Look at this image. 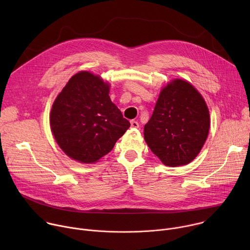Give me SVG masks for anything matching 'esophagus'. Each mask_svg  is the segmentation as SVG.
Returning <instances> with one entry per match:
<instances>
[{"label":"esophagus","instance_id":"1","mask_svg":"<svg viewBox=\"0 0 250 250\" xmlns=\"http://www.w3.org/2000/svg\"><path fill=\"white\" fill-rule=\"evenodd\" d=\"M130 126H131L132 128H137V127L139 126V125H138V123H137L136 121H131V122H130Z\"/></svg>","mask_w":250,"mask_h":250}]
</instances>
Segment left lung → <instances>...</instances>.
<instances>
[{
    "instance_id": "1",
    "label": "left lung",
    "mask_w": 250,
    "mask_h": 250,
    "mask_svg": "<svg viewBox=\"0 0 250 250\" xmlns=\"http://www.w3.org/2000/svg\"><path fill=\"white\" fill-rule=\"evenodd\" d=\"M205 99L188 81L176 78L159 94L145 139L160 161L170 167L187 165L203 148L209 130Z\"/></svg>"
}]
</instances>
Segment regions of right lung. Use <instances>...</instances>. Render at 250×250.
Wrapping results in <instances>:
<instances>
[{
	"mask_svg": "<svg viewBox=\"0 0 250 250\" xmlns=\"http://www.w3.org/2000/svg\"><path fill=\"white\" fill-rule=\"evenodd\" d=\"M111 84L90 71L69 79L52 104L50 129L62 151L84 164L108 154L130 126L112 102Z\"/></svg>",
	"mask_w": 250,
	"mask_h": 250,
	"instance_id": "right-lung-1",
	"label": "right lung"
}]
</instances>
